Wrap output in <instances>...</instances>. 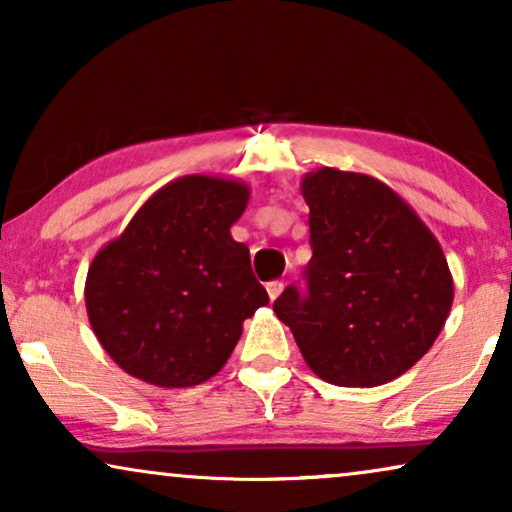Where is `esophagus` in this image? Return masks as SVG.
<instances>
[{
  "label": "esophagus",
  "mask_w": 512,
  "mask_h": 512,
  "mask_svg": "<svg viewBox=\"0 0 512 512\" xmlns=\"http://www.w3.org/2000/svg\"><path fill=\"white\" fill-rule=\"evenodd\" d=\"M265 291H268L270 300H277V298H279V293L284 291V284H282V282H270L268 286H265Z\"/></svg>",
  "instance_id": "esophagus-1"
}]
</instances>
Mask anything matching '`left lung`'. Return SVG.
I'll use <instances>...</instances> for the list:
<instances>
[{"instance_id": "obj_1", "label": "left lung", "mask_w": 512, "mask_h": 512, "mask_svg": "<svg viewBox=\"0 0 512 512\" xmlns=\"http://www.w3.org/2000/svg\"><path fill=\"white\" fill-rule=\"evenodd\" d=\"M310 207L307 291L275 300L314 375L380 387L429 352L452 310L454 282L436 235L380 179L319 167L300 181Z\"/></svg>"}]
</instances>
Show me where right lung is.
Listing matches in <instances>:
<instances>
[{"label": "right lung", "mask_w": 512, "mask_h": 512, "mask_svg": "<svg viewBox=\"0 0 512 512\" xmlns=\"http://www.w3.org/2000/svg\"><path fill=\"white\" fill-rule=\"evenodd\" d=\"M249 195L244 181L186 174L158 188L97 251L86 310L118 368L181 389L226 366L244 319L270 300L251 275L247 244L230 235Z\"/></svg>", "instance_id": "1"}]
</instances>
